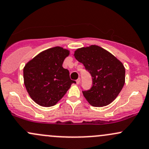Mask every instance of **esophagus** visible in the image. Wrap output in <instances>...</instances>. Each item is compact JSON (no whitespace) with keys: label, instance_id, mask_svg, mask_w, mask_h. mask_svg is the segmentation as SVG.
Returning a JSON list of instances; mask_svg holds the SVG:
<instances>
[{"label":"esophagus","instance_id":"obj_1","mask_svg":"<svg viewBox=\"0 0 149 149\" xmlns=\"http://www.w3.org/2000/svg\"><path fill=\"white\" fill-rule=\"evenodd\" d=\"M80 81H81V79H80V78H78V79L76 80L77 84H79L80 83Z\"/></svg>","mask_w":149,"mask_h":149}]
</instances>
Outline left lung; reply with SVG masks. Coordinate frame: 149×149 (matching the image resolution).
I'll return each instance as SVG.
<instances>
[{
  "label": "left lung",
  "mask_w": 149,
  "mask_h": 149,
  "mask_svg": "<svg viewBox=\"0 0 149 149\" xmlns=\"http://www.w3.org/2000/svg\"><path fill=\"white\" fill-rule=\"evenodd\" d=\"M74 56L92 77V86L82 91L84 96L93 106L103 107L118 96L125 81L123 63L100 46L91 45L78 48Z\"/></svg>",
  "instance_id": "left-lung-1"
}]
</instances>
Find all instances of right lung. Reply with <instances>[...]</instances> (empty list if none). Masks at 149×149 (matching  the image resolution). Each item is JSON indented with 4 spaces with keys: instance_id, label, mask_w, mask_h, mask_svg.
Here are the masks:
<instances>
[{
    "instance_id": "right-lung-1",
    "label": "right lung",
    "mask_w": 149,
    "mask_h": 149,
    "mask_svg": "<svg viewBox=\"0 0 149 149\" xmlns=\"http://www.w3.org/2000/svg\"><path fill=\"white\" fill-rule=\"evenodd\" d=\"M70 51L60 46L46 50L25 65L24 83L31 99L39 106H55L64 96L72 84L69 70L63 63Z\"/></svg>"
}]
</instances>
